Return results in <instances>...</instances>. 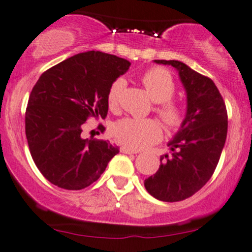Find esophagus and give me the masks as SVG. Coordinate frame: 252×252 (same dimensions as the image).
<instances>
[{"instance_id":"obj_1","label":"esophagus","mask_w":252,"mask_h":252,"mask_svg":"<svg viewBox=\"0 0 252 252\" xmlns=\"http://www.w3.org/2000/svg\"><path fill=\"white\" fill-rule=\"evenodd\" d=\"M121 152L122 154H126V155H130V154H139V151H136V150H131V149H128V147H121Z\"/></svg>"}]
</instances>
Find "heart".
<instances>
[{
	"label": "heart",
	"mask_w": 252,
	"mask_h": 252,
	"mask_svg": "<svg viewBox=\"0 0 252 252\" xmlns=\"http://www.w3.org/2000/svg\"><path fill=\"white\" fill-rule=\"evenodd\" d=\"M150 97L157 102L156 112L166 126L177 129L184 121V111L178 103L172 101L175 91V83L168 70L163 68H151L141 75ZM126 80L118 78L111 84L107 101L111 108L117 107ZM113 135L121 144L129 149H142L155 144L161 139V126L155 119L123 118L113 126Z\"/></svg>",
	"instance_id": "heart-1"
}]
</instances>
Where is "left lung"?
<instances>
[{"instance_id":"left-lung-1","label":"left lung","mask_w":252,"mask_h":252,"mask_svg":"<svg viewBox=\"0 0 252 252\" xmlns=\"http://www.w3.org/2000/svg\"><path fill=\"white\" fill-rule=\"evenodd\" d=\"M155 62L177 69L187 93V113L168 142L171 155L161 157L158 171L145 179L144 185L155 199L182 201L199 191L217 167L227 139V108L210 78L179 61Z\"/></svg>"}]
</instances>
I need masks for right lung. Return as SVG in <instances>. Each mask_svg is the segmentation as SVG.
Segmentation results:
<instances>
[{
    "mask_svg": "<svg viewBox=\"0 0 252 252\" xmlns=\"http://www.w3.org/2000/svg\"><path fill=\"white\" fill-rule=\"evenodd\" d=\"M130 62L100 51L67 58L42 73L25 112V135L41 174L67 190L89 187L119 152L110 141L81 138L86 119L105 118L111 84Z\"/></svg>",
    "mask_w": 252,
    "mask_h": 252,
    "instance_id": "obj_1",
    "label": "right lung"
}]
</instances>
